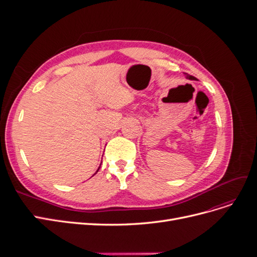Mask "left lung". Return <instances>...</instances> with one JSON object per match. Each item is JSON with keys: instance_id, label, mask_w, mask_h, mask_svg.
<instances>
[{"instance_id": "obj_1", "label": "left lung", "mask_w": 257, "mask_h": 257, "mask_svg": "<svg viewBox=\"0 0 257 257\" xmlns=\"http://www.w3.org/2000/svg\"><path fill=\"white\" fill-rule=\"evenodd\" d=\"M188 78H189V79H192V80H196L195 77H193V76H188Z\"/></svg>"}]
</instances>
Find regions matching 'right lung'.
<instances>
[{"label": "right lung", "instance_id": "add662e5", "mask_svg": "<svg viewBox=\"0 0 257 257\" xmlns=\"http://www.w3.org/2000/svg\"><path fill=\"white\" fill-rule=\"evenodd\" d=\"M98 169H99V168H98ZM98 169H97V170H98Z\"/></svg>", "mask_w": 257, "mask_h": 257}]
</instances>
